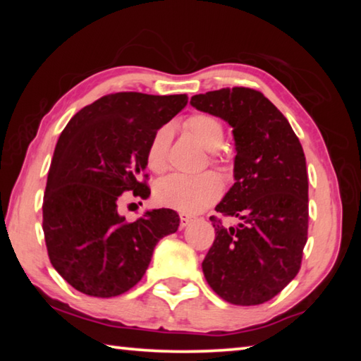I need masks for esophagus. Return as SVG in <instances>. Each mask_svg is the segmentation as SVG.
<instances>
[{"mask_svg":"<svg viewBox=\"0 0 361 361\" xmlns=\"http://www.w3.org/2000/svg\"><path fill=\"white\" fill-rule=\"evenodd\" d=\"M192 221V218L191 216H188V215H180V228L183 229V228H186V226Z\"/></svg>","mask_w":361,"mask_h":361,"instance_id":"1","label":"esophagus"}]
</instances>
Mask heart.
I'll use <instances>...</instances> for the list:
<instances>
[{"label":"heart","instance_id":"heart-1","mask_svg":"<svg viewBox=\"0 0 361 361\" xmlns=\"http://www.w3.org/2000/svg\"><path fill=\"white\" fill-rule=\"evenodd\" d=\"M185 130L195 142L210 151L212 162H223L226 152L221 148L224 126L216 116L197 113L185 121ZM172 127L162 126L152 133L146 148V164L152 172L161 173L169 166V148L172 143ZM223 194V181L215 172L200 175L173 173L156 185L154 197L159 205L178 210L181 213H199L209 209Z\"/></svg>","mask_w":361,"mask_h":361}]
</instances>
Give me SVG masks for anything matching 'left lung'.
Returning a JSON list of instances; mask_svg holds the SVG:
<instances>
[{
  "instance_id": "1",
  "label": "left lung",
  "mask_w": 361,
  "mask_h": 361,
  "mask_svg": "<svg viewBox=\"0 0 361 361\" xmlns=\"http://www.w3.org/2000/svg\"><path fill=\"white\" fill-rule=\"evenodd\" d=\"M191 105L224 119L235 140V183L210 216L215 240L202 262L212 290L235 305L277 296L301 269L309 228L305 156L290 122L259 90L226 87L194 95Z\"/></svg>"
}]
</instances>
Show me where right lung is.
<instances>
[{"label": "right lung", "instance_id": "obj_1", "mask_svg": "<svg viewBox=\"0 0 361 361\" xmlns=\"http://www.w3.org/2000/svg\"><path fill=\"white\" fill-rule=\"evenodd\" d=\"M186 103V94H109L78 111L60 133L42 231L51 264L73 288L97 298L129 291L145 276L156 243L178 229L170 209L129 223L118 207L124 192L149 195L146 148Z\"/></svg>", "mask_w": 361, "mask_h": 361}]
</instances>
